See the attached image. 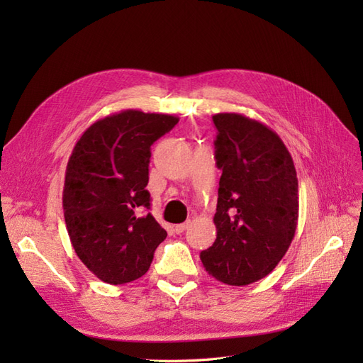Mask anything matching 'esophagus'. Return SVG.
Returning a JSON list of instances; mask_svg holds the SVG:
<instances>
[{"label": "esophagus", "mask_w": 363, "mask_h": 363, "mask_svg": "<svg viewBox=\"0 0 363 363\" xmlns=\"http://www.w3.org/2000/svg\"><path fill=\"white\" fill-rule=\"evenodd\" d=\"M188 227H189V221L188 223H183V224H177V225H175V232L183 233Z\"/></svg>", "instance_id": "34e87169"}]
</instances>
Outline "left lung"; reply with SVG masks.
I'll use <instances>...</instances> for the list:
<instances>
[{
  "mask_svg": "<svg viewBox=\"0 0 363 363\" xmlns=\"http://www.w3.org/2000/svg\"><path fill=\"white\" fill-rule=\"evenodd\" d=\"M219 179L216 239L201 251L206 271L230 286L255 283L279 265L298 223V180L286 145L265 124L216 113Z\"/></svg>",
  "mask_w": 363,
  "mask_h": 363,
  "instance_id": "left-lung-1",
  "label": "left lung"
}]
</instances>
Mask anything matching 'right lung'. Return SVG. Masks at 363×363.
Returning <instances> with one entry per match:
<instances>
[{
  "label": "right lung",
  "instance_id": "obj_1",
  "mask_svg": "<svg viewBox=\"0 0 363 363\" xmlns=\"http://www.w3.org/2000/svg\"><path fill=\"white\" fill-rule=\"evenodd\" d=\"M179 118L127 108L98 119L77 140L68 160L63 213L77 256L108 284L148 271L167 238L150 212L151 145Z\"/></svg>",
  "mask_w": 363,
  "mask_h": 363
}]
</instances>
